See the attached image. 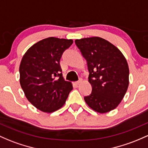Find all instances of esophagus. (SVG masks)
Returning <instances> with one entry per match:
<instances>
[{"instance_id":"esophagus-1","label":"esophagus","mask_w":148,"mask_h":148,"mask_svg":"<svg viewBox=\"0 0 148 148\" xmlns=\"http://www.w3.org/2000/svg\"><path fill=\"white\" fill-rule=\"evenodd\" d=\"M81 82H82V79H79V81H77V82H75V84L77 86H78V85H79V84H81Z\"/></svg>"}]
</instances>
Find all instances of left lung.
<instances>
[{
    "instance_id": "obj_1",
    "label": "left lung",
    "mask_w": 148,
    "mask_h": 148,
    "mask_svg": "<svg viewBox=\"0 0 148 148\" xmlns=\"http://www.w3.org/2000/svg\"><path fill=\"white\" fill-rule=\"evenodd\" d=\"M75 43L87 62L91 93L84 97L95 111L106 113L119 105L129 86V69L121 52L100 37L82 38Z\"/></svg>"
}]
</instances>
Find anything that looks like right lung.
I'll return each mask as SVG.
<instances>
[{"mask_svg":"<svg viewBox=\"0 0 148 148\" xmlns=\"http://www.w3.org/2000/svg\"><path fill=\"white\" fill-rule=\"evenodd\" d=\"M71 39L55 37L37 42L26 52L19 66L20 85L34 106L53 112L65 103L72 90L71 82L64 80L60 60Z\"/></svg>","mask_w":148,"mask_h":148,"instance_id":"obj_1","label":"right lung"}]
</instances>
